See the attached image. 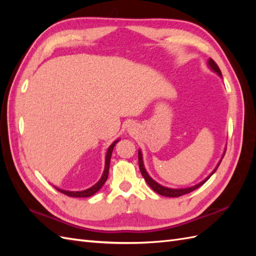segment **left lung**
<instances>
[{"label": "left lung", "mask_w": 256, "mask_h": 256, "mask_svg": "<svg viewBox=\"0 0 256 256\" xmlns=\"http://www.w3.org/2000/svg\"><path fill=\"white\" fill-rule=\"evenodd\" d=\"M208 67L212 70V72L218 74L220 78H222L221 70L219 69L218 64H216L214 60H212L211 58L208 60ZM226 148H224V154H222V157L220 158L219 162H218V164H216L214 170L210 172V175L206 176L202 182H200L199 184H194V186H192V187H187V188H170V187L162 186V184H158L157 182H155L154 179L148 175V172H146V170H145L144 162H143V154H142V150H138V165H140V174H142V176L144 177V179L146 180V182L148 184V186H150L152 189H153L155 192L160 194H162V196H165V197H172V198H174V197H180V196L192 192H194V190L199 188L200 186H202V184H204L206 180H208V179H209L212 175H214V174L216 170V168L219 167L222 158H224V154H226Z\"/></svg>", "instance_id": "1"}]
</instances>
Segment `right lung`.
Returning a JSON list of instances; mask_svg holds the SVG:
<instances>
[{
  "label": "right lung",
  "instance_id": "obj_1",
  "mask_svg": "<svg viewBox=\"0 0 256 256\" xmlns=\"http://www.w3.org/2000/svg\"><path fill=\"white\" fill-rule=\"evenodd\" d=\"M120 138H118L116 140H114V142L108 146V148L106 150V165H104V170H103L102 176L100 178V180L96 184H94V186L86 189V190H81V192H69V190H64L60 188H57L55 187L58 192H60L62 194H64L69 196V197H77V198H86V197H91V196H94L96 192H99V190L102 188L103 184L106 182L108 176V168H110V160H111V155H112V152L114 146L118 142Z\"/></svg>",
  "mask_w": 256,
  "mask_h": 256
}]
</instances>
